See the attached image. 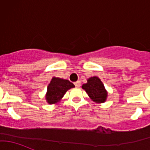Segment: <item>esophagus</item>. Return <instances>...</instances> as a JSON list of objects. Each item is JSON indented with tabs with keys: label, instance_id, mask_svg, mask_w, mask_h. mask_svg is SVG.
<instances>
[{
	"label": "esophagus",
	"instance_id": "1",
	"mask_svg": "<svg viewBox=\"0 0 150 150\" xmlns=\"http://www.w3.org/2000/svg\"><path fill=\"white\" fill-rule=\"evenodd\" d=\"M75 86L76 88H80L81 87V81H78L77 82L75 83Z\"/></svg>",
	"mask_w": 150,
	"mask_h": 150
}]
</instances>
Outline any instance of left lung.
<instances>
[{"mask_svg": "<svg viewBox=\"0 0 150 150\" xmlns=\"http://www.w3.org/2000/svg\"><path fill=\"white\" fill-rule=\"evenodd\" d=\"M92 101L96 103H104L107 97V91L102 81L98 77L93 76L88 78L86 83L82 86Z\"/></svg>", "mask_w": 150, "mask_h": 150, "instance_id": "8db88e82", "label": "left lung"}]
</instances>
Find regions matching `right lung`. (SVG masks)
I'll use <instances>...</instances> for the list:
<instances>
[{
  "mask_svg": "<svg viewBox=\"0 0 150 150\" xmlns=\"http://www.w3.org/2000/svg\"><path fill=\"white\" fill-rule=\"evenodd\" d=\"M74 87V84L68 80L54 77L47 88L46 95L47 102L50 104L59 103L66 92Z\"/></svg>",
  "mask_w": 150,
  "mask_h": 150,
  "instance_id": "obj_1",
  "label": "right lung"
}]
</instances>
